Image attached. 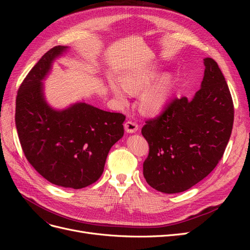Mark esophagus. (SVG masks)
I'll list each match as a JSON object with an SVG mask.
<instances>
[{
  "instance_id": "34e87169",
  "label": "esophagus",
  "mask_w": 250,
  "mask_h": 250,
  "mask_svg": "<svg viewBox=\"0 0 250 250\" xmlns=\"http://www.w3.org/2000/svg\"><path fill=\"white\" fill-rule=\"evenodd\" d=\"M124 127L128 133H133L139 130V124L137 122H133V121H127L124 124Z\"/></svg>"
}]
</instances>
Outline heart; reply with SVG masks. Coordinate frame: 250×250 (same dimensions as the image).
I'll list each match as a JSON object with an SVG mask.
<instances>
[{
	"label": "heart",
	"instance_id": "heart-1",
	"mask_svg": "<svg viewBox=\"0 0 250 250\" xmlns=\"http://www.w3.org/2000/svg\"><path fill=\"white\" fill-rule=\"evenodd\" d=\"M160 72L155 67L133 70L127 72L121 76V83L123 87L115 81L109 82V87L119 102L125 104L127 102L128 93L140 94L150 86L156 80ZM173 79L171 76L163 77L154 85L144 92L140 98V109L146 115H155L160 112L167 104L172 92Z\"/></svg>",
	"mask_w": 250,
	"mask_h": 250
}]
</instances>
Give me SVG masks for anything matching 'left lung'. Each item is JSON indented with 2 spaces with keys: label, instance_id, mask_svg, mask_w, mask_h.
<instances>
[{
  "label": "left lung",
  "instance_id": "8db88e82",
  "mask_svg": "<svg viewBox=\"0 0 250 250\" xmlns=\"http://www.w3.org/2000/svg\"><path fill=\"white\" fill-rule=\"evenodd\" d=\"M201 88L192 100L174 98L142 134L149 145L143 174L150 187L174 194L195 186L223 156L233 124L228 83L213 58L204 59Z\"/></svg>",
  "mask_w": 250,
  "mask_h": 250
}]
</instances>
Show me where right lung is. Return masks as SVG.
<instances>
[{
	"label": "right lung",
	"mask_w": 250,
	"mask_h": 250,
	"mask_svg": "<svg viewBox=\"0 0 250 250\" xmlns=\"http://www.w3.org/2000/svg\"><path fill=\"white\" fill-rule=\"evenodd\" d=\"M66 47L49 50L22 80L16 100V125L28 162L50 183L82 188L100 178L113 144L124 134L125 116L77 103L52 109L42 80Z\"/></svg>",
	"instance_id": "right-lung-1"
}]
</instances>
